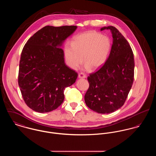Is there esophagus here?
Listing matches in <instances>:
<instances>
[{
    "mask_svg": "<svg viewBox=\"0 0 156 156\" xmlns=\"http://www.w3.org/2000/svg\"><path fill=\"white\" fill-rule=\"evenodd\" d=\"M78 77H79V78H80V79H84V78H86V75H85L84 73H80L79 74Z\"/></svg>",
    "mask_w": 156,
    "mask_h": 156,
    "instance_id": "1",
    "label": "esophagus"
}]
</instances>
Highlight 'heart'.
Instances as JSON below:
<instances>
[{
    "instance_id": "heart-1",
    "label": "heart",
    "mask_w": 156,
    "mask_h": 156,
    "mask_svg": "<svg viewBox=\"0 0 156 156\" xmlns=\"http://www.w3.org/2000/svg\"><path fill=\"white\" fill-rule=\"evenodd\" d=\"M111 48L110 39L96 31H89L76 36L71 46H66L64 54L68 65L76 69L82 62L85 69L97 70L105 62Z\"/></svg>"
}]
</instances>
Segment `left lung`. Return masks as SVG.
<instances>
[{
	"instance_id": "8db88e82",
	"label": "left lung",
	"mask_w": 156,
	"mask_h": 156,
	"mask_svg": "<svg viewBox=\"0 0 156 156\" xmlns=\"http://www.w3.org/2000/svg\"><path fill=\"white\" fill-rule=\"evenodd\" d=\"M112 49L105 64L95 73L89 74V87L85 101L92 110L101 114L113 113L122 107L128 97L134 79L135 62L132 48L125 37L113 26Z\"/></svg>"
}]
</instances>
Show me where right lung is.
Segmentation results:
<instances>
[{
	"instance_id": "obj_1",
	"label": "right lung",
	"mask_w": 156,
	"mask_h": 156,
	"mask_svg": "<svg viewBox=\"0 0 156 156\" xmlns=\"http://www.w3.org/2000/svg\"><path fill=\"white\" fill-rule=\"evenodd\" d=\"M77 27L45 26L24 45L18 81L24 102L33 110L47 113L57 109L64 101L65 88L75 83L77 73L66 64L61 47Z\"/></svg>"
}]
</instances>
